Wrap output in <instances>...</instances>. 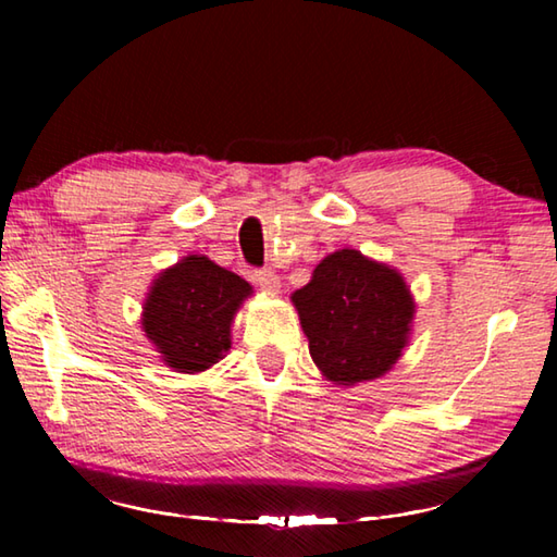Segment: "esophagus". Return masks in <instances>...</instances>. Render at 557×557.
Instances as JSON below:
<instances>
[{
  "instance_id": "1",
  "label": "esophagus",
  "mask_w": 557,
  "mask_h": 557,
  "mask_svg": "<svg viewBox=\"0 0 557 557\" xmlns=\"http://www.w3.org/2000/svg\"><path fill=\"white\" fill-rule=\"evenodd\" d=\"M256 282L265 292H277L280 289V277L272 270H260L256 272Z\"/></svg>"
}]
</instances>
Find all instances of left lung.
I'll list each match as a JSON object with an SVG mask.
<instances>
[{"label": "left lung", "mask_w": 557, "mask_h": 557, "mask_svg": "<svg viewBox=\"0 0 557 557\" xmlns=\"http://www.w3.org/2000/svg\"><path fill=\"white\" fill-rule=\"evenodd\" d=\"M309 354L336 385L381 379L408 346L414 317L398 270L344 248L326 256L292 295Z\"/></svg>", "instance_id": "1"}]
</instances>
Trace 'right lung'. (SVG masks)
Segmentation results:
<instances>
[{"label":"right lung","mask_w":557,"mask_h":557,"mask_svg":"<svg viewBox=\"0 0 557 557\" xmlns=\"http://www.w3.org/2000/svg\"><path fill=\"white\" fill-rule=\"evenodd\" d=\"M252 287L206 256L159 272L143 307V329L178 373H201L231 348V324Z\"/></svg>","instance_id":"obj_1"}]
</instances>
